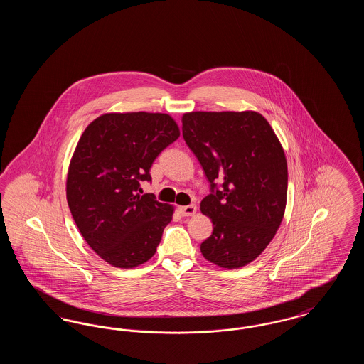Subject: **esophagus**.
<instances>
[{
    "label": "esophagus",
    "instance_id": "1",
    "mask_svg": "<svg viewBox=\"0 0 364 364\" xmlns=\"http://www.w3.org/2000/svg\"><path fill=\"white\" fill-rule=\"evenodd\" d=\"M180 210V214L183 217H191L196 213V206L195 205H188V206H183V208H178Z\"/></svg>",
    "mask_w": 364,
    "mask_h": 364
}]
</instances>
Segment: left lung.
<instances>
[{
    "instance_id": "8db88e82",
    "label": "left lung",
    "mask_w": 364,
    "mask_h": 364,
    "mask_svg": "<svg viewBox=\"0 0 364 364\" xmlns=\"http://www.w3.org/2000/svg\"><path fill=\"white\" fill-rule=\"evenodd\" d=\"M183 138L210 181L200 210L214 229L200 244L203 257L225 269L248 264L284 217L288 168L279 140L257 112L186 113Z\"/></svg>"
}]
</instances>
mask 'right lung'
<instances>
[{
	"mask_svg": "<svg viewBox=\"0 0 364 364\" xmlns=\"http://www.w3.org/2000/svg\"><path fill=\"white\" fill-rule=\"evenodd\" d=\"M180 136L164 113H107L79 139L67 177L70 214L87 244L109 264L132 269L147 262L161 242L173 208L140 181H151L156 156Z\"/></svg>",
	"mask_w": 364,
	"mask_h": 364,
	"instance_id": "right-lung-1",
	"label": "right lung"
}]
</instances>
